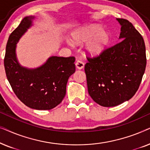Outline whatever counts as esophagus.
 Instances as JSON below:
<instances>
[{
	"instance_id": "1",
	"label": "esophagus",
	"mask_w": 150,
	"mask_h": 150,
	"mask_svg": "<svg viewBox=\"0 0 150 150\" xmlns=\"http://www.w3.org/2000/svg\"><path fill=\"white\" fill-rule=\"evenodd\" d=\"M84 66H85V64L81 61H77L76 63V67L77 69H82L84 67Z\"/></svg>"
}]
</instances>
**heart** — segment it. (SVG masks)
<instances>
[{
  "label": "heart",
  "instance_id": "obj_1",
  "mask_svg": "<svg viewBox=\"0 0 150 150\" xmlns=\"http://www.w3.org/2000/svg\"><path fill=\"white\" fill-rule=\"evenodd\" d=\"M73 42L76 44H83L88 42L85 46V53L91 58H96L103 54L110 41V36L106 30L97 24H91L81 26L71 33ZM69 46L73 43L67 41Z\"/></svg>",
  "mask_w": 150,
  "mask_h": 150
}]
</instances>
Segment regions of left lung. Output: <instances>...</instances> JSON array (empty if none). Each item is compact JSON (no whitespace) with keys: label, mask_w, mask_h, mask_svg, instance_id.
Here are the masks:
<instances>
[{"label":"left lung","mask_w":150,"mask_h":150,"mask_svg":"<svg viewBox=\"0 0 150 150\" xmlns=\"http://www.w3.org/2000/svg\"><path fill=\"white\" fill-rule=\"evenodd\" d=\"M116 20L121 25L120 42L100 57L87 58L85 66L89 96L104 107L117 106L132 98L146 67L143 37L128 20Z\"/></svg>","instance_id":"obj_1"}]
</instances>
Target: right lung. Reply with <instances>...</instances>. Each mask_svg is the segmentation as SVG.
Segmentation results:
<instances>
[{"mask_svg": "<svg viewBox=\"0 0 150 150\" xmlns=\"http://www.w3.org/2000/svg\"><path fill=\"white\" fill-rule=\"evenodd\" d=\"M35 18H24L10 35L4 65L8 81L20 101L33 109L50 110L65 97L67 81L76 70L75 58L52 56L36 68L20 65L16 55L17 44L33 26Z\"/></svg>", "mask_w": 150, "mask_h": 150, "instance_id": "obj_1", "label": "right lung"}]
</instances>
